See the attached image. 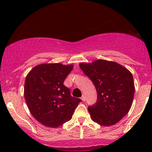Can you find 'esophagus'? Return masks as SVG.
<instances>
[{"label":"esophagus","instance_id":"1","mask_svg":"<svg viewBox=\"0 0 152 152\" xmlns=\"http://www.w3.org/2000/svg\"><path fill=\"white\" fill-rule=\"evenodd\" d=\"M81 99H82V100L83 101V102H85V99H85V96L83 95V96H82V97H81Z\"/></svg>","mask_w":152,"mask_h":152}]
</instances>
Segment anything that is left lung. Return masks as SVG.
<instances>
[{
	"mask_svg": "<svg viewBox=\"0 0 152 152\" xmlns=\"http://www.w3.org/2000/svg\"><path fill=\"white\" fill-rule=\"evenodd\" d=\"M79 66L97 92L96 103L88 107L92 120L105 126L120 121L132 104L134 84L132 73L116 62L103 59Z\"/></svg>",
	"mask_w": 152,
	"mask_h": 152,
	"instance_id": "left-lung-1",
	"label": "left lung"
}]
</instances>
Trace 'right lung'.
<instances>
[{
  "mask_svg": "<svg viewBox=\"0 0 152 152\" xmlns=\"http://www.w3.org/2000/svg\"><path fill=\"white\" fill-rule=\"evenodd\" d=\"M73 67L60 63L41 64L26 78V102L33 117L45 126L56 128L69 121L82 102L73 97L63 84Z\"/></svg>",
  "mask_w": 152,
  "mask_h": 152,
  "instance_id": "obj_1",
  "label": "right lung"
}]
</instances>
